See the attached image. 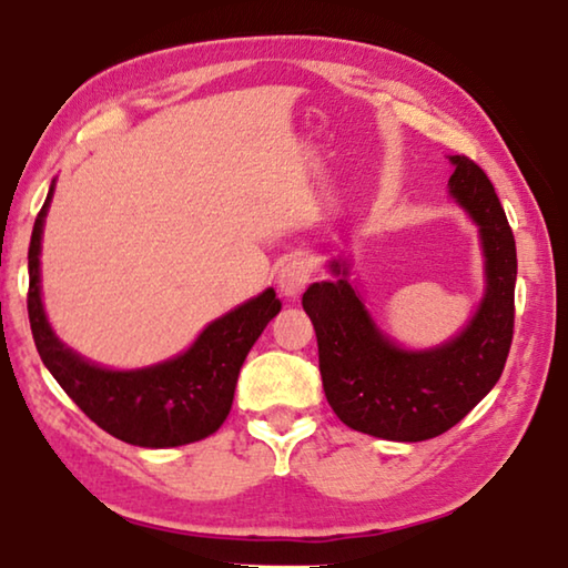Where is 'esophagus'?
<instances>
[{
    "mask_svg": "<svg viewBox=\"0 0 568 568\" xmlns=\"http://www.w3.org/2000/svg\"><path fill=\"white\" fill-rule=\"evenodd\" d=\"M311 263H307L305 257H293V261H287L281 271H277V287H281V293L285 297H297L305 291V285L311 283Z\"/></svg>",
    "mask_w": 568,
    "mask_h": 568,
    "instance_id": "1",
    "label": "esophagus"
}]
</instances>
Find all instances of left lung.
Masks as SVG:
<instances>
[{
  "label": "left lung",
  "instance_id": "1",
  "mask_svg": "<svg viewBox=\"0 0 568 568\" xmlns=\"http://www.w3.org/2000/svg\"><path fill=\"white\" fill-rule=\"evenodd\" d=\"M450 162V195L478 225L486 255V295L454 341L430 351L398 348L376 328L338 261L331 263L335 281L303 293L325 398L361 434L408 444L436 438L474 410L504 373L514 338V233L486 172L466 155Z\"/></svg>",
  "mask_w": 568,
  "mask_h": 568
}]
</instances>
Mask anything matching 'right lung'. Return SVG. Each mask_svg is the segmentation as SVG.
Listing matches in <instances>:
<instances>
[{"label": "right lung", "instance_id": "add662e5", "mask_svg": "<svg viewBox=\"0 0 568 568\" xmlns=\"http://www.w3.org/2000/svg\"><path fill=\"white\" fill-rule=\"evenodd\" d=\"M54 182L34 220L30 240L27 311L40 358L84 416L110 436L142 448H172L203 440L223 426L233 406L237 373L265 325L281 313L267 287L207 325L185 353L140 371L100 368L57 338L40 297L42 227Z\"/></svg>", "mask_w": 568, "mask_h": 568}]
</instances>
